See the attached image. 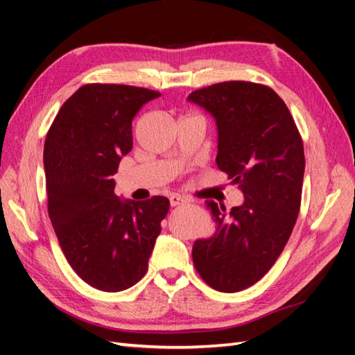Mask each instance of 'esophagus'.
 <instances>
[{
    "instance_id": "1",
    "label": "esophagus",
    "mask_w": 355,
    "mask_h": 355,
    "mask_svg": "<svg viewBox=\"0 0 355 355\" xmlns=\"http://www.w3.org/2000/svg\"><path fill=\"white\" fill-rule=\"evenodd\" d=\"M189 200L187 197H180V196H171L170 197V206L171 207H176V206H180V204H185L188 202Z\"/></svg>"
}]
</instances>
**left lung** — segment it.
Instances as JSON below:
<instances>
[{
	"label": "left lung",
	"mask_w": 355,
	"mask_h": 355,
	"mask_svg": "<svg viewBox=\"0 0 355 355\" xmlns=\"http://www.w3.org/2000/svg\"><path fill=\"white\" fill-rule=\"evenodd\" d=\"M188 101L214 116L216 164L244 194L230 213L207 201L216 234L194 243L192 261L210 287L235 293L271 270L293 231L305 171L302 137L283 99L263 84L218 83Z\"/></svg>",
	"instance_id": "left-lung-1"
}]
</instances>
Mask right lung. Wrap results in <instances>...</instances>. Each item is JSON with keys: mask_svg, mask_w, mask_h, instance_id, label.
<instances>
[{"mask_svg": "<svg viewBox=\"0 0 355 355\" xmlns=\"http://www.w3.org/2000/svg\"><path fill=\"white\" fill-rule=\"evenodd\" d=\"M161 96L124 84H85L62 105L44 144L47 209L60 249L77 275L121 292L146 274L170 201L120 200L114 179L133 148L132 121Z\"/></svg>", "mask_w": 355, "mask_h": 355, "instance_id": "1", "label": "right lung"}]
</instances>
